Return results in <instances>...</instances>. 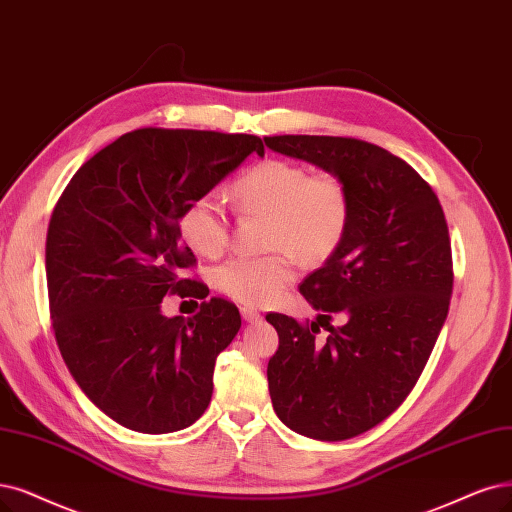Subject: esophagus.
Listing matches in <instances>:
<instances>
[{
    "mask_svg": "<svg viewBox=\"0 0 512 512\" xmlns=\"http://www.w3.org/2000/svg\"><path fill=\"white\" fill-rule=\"evenodd\" d=\"M240 314H242V318L246 320V323H257V320L261 318V314H259L257 310L249 308V306H244V308H240Z\"/></svg>",
    "mask_w": 512,
    "mask_h": 512,
    "instance_id": "34e87169",
    "label": "esophagus"
}]
</instances>
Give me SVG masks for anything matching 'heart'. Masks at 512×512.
Returning <instances> with one entry per match:
<instances>
[{
  "mask_svg": "<svg viewBox=\"0 0 512 512\" xmlns=\"http://www.w3.org/2000/svg\"><path fill=\"white\" fill-rule=\"evenodd\" d=\"M234 196L246 215H266L263 257H234L215 270L221 293L244 306H268L291 285L293 257L304 266L325 263L342 246L352 217L346 181L333 170L295 160L266 158L234 181ZM181 238L202 257H219L230 242V217L217 194H202L179 217Z\"/></svg>",
  "mask_w": 512,
  "mask_h": 512,
  "instance_id": "heart-1",
  "label": "heart"
}]
</instances>
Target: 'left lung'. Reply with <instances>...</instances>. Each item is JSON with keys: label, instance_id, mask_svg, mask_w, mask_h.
<instances>
[{"label": "left lung", "instance_id": "1", "mask_svg": "<svg viewBox=\"0 0 512 512\" xmlns=\"http://www.w3.org/2000/svg\"><path fill=\"white\" fill-rule=\"evenodd\" d=\"M274 151L333 170L352 217L342 246L299 285L316 323L270 312L278 350L268 363L282 424L318 441H344L401 407L428 363L449 312L451 242L432 187L401 158L352 137L278 135ZM333 313L347 323L330 327ZM327 326L320 343L315 335Z\"/></svg>", "mask_w": 512, "mask_h": 512}]
</instances>
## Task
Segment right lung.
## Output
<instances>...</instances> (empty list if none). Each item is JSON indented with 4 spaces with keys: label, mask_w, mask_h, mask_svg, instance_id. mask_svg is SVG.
Here are the masks:
<instances>
[{
    "label": "right lung",
    "mask_w": 512,
    "mask_h": 512,
    "mask_svg": "<svg viewBox=\"0 0 512 512\" xmlns=\"http://www.w3.org/2000/svg\"><path fill=\"white\" fill-rule=\"evenodd\" d=\"M263 143L215 130L139 128L80 166L46 236L52 331L73 380L118 424L164 434L211 403L221 350L240 329L232 301L166 318V295L206 297L179 217Z\"/></svg>",
    "instance_id": "right-lung-1"
}]
</instances>
